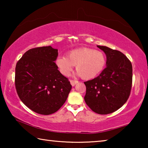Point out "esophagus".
Segmentation results:
<instances>
[{
    "mask_svg": "<svg viewBox=\"0 0 148 148\" xmlns=\"http://www.w3.org/2000/svg\"><path fill=\"white\" fill-rule=\"evenodd\" d=\"M70 82H71V84L72 86H74L77 83H78V81L77 80H74V79H70Z\"/></svg>",
    "mask_w": 148,
    "mask_h": 148,
    "instance_id": "obj_1",
    "label": "esophagus"
}]
</instances>
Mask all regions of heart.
I'll use <instances>...</instances> for the list:
<instances>
[{"label": "heart", "instance_id": "b5f03b06", "mask_svg": "<svg viewBox=\"0 0 148 148\" xmlns=\"http://www.w3.org/2000/svg\"><path fill=\"white\" fill-rule=\"evenodd\" d=\"M106 58L103 52L89 47L73 49L66 56H58L56 64L60 72L68 76L76 65L77 74L84 79H91L97 77L103 71Z\"/></svg>", "mask_w": 148, "mask_h": 148}]
</instances>
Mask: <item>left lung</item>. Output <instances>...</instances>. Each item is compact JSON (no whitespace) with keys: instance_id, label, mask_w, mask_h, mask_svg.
I'll return each instance as SVG.
<instances>
[{"instance_id":"left-lung-1","label":"left lung","mask_w":148,"mask_h":148,"mask_svg":"<svg viewBox=\"0 0 148 148\" xmlns=\"http://www.w3.org/2000/svg\"><path fill=\"white\" fill-rule=\"evenodd\" d=\"M106 56V67L99 76L85 82L84 100L99 114H108L120 108L128 100L132 82V66L129 59L118 50L97 46Z\"/></svg>"}]
</instances>
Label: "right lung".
I'll return each instance as SVG.
<instances>
[{
    "label": "right lung",
    "mask_w": 148,
    "mask_h": 148,
    "mask_svg": "<svg viewBox=\"0 0 148 148\" xmlns=\"http://www.w3.org/2000/svg\"><path fill=\"white\" fill-rule=\"evenodd\" d=\"M58 49L51 46L28 50L17 61L15 86L23 103L32 111L49 115L61 108L72 89L58 70Z\"/></svg>",
    "instance_id": "1"
}]
</instances>
